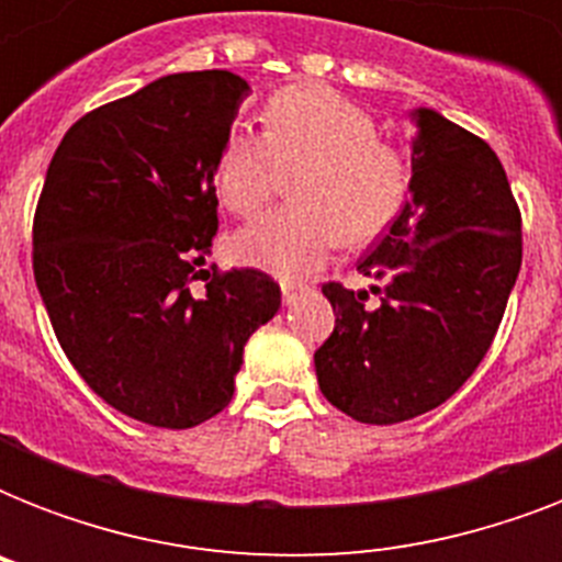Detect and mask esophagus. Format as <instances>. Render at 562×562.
<instances>
[{"label": "esophagus", "instance_id": "esophagus-1", "mask_svg": "<svg viewBox=\"0 0 562 562\" xmlns=\"http://www.w3.org/2000/svg\"><path fill=\"white\" fill-rule=\"evenodd\" d=\"M280 285H282V303H285V306H291V303L297 300L300 285H294V282H289V280H282Z\"/></svg>", "mask_w": 562, "mask_h": 562}]
</instances>
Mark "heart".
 <instances>
[{
  "instance_id": "heart-1",
  "label": "heart",
  "mask_w": 562,
  "mask_h": 562,
  "mask_svg": "<svg viewBox=\"0 0 562 562\" xmlns=\"http://www.w3.org/2000/svg\"><path fill=\"white\" fill-rule=\"evenodd\" d=\"M265 134L233 127L215 157V192L236 215H256L291 183L289 210L247 224L233 238L241 265L303 277L324 265L341 238L368 245L405 210L411 160L379 136L368 110L326 87L273 92Z\"/></svg>"
}]
</instances>
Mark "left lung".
<instances>
[{
    "mask_svg": "<svg viewBox=\"0 0 562 562\" xmlns=\"http://www.w3.org/2000/svg\"><path fill=\"white\" fill-rule=\"evenodd\" d=\"M411 201L359 271L368 291L326 282L333 335L317 384L347 417L393 426L443 405L481 359L522 265V215L496 151L435 110H414Z\"/></svg>",
    "mask_w": 562,
    "mask_h": 562,
    "instance_id": "left-lung-1",
    "label": "left lung"
}]
</instances>
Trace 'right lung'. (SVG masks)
Masks as SVG:
<instances>
[{
	"label": "right lung",
	"instance_id": "right-lung-1",
	"mask_svg": "<svg viewBox=\"0 0 562 562\" xmlns=\"http://www.w3.org/2000/svg\"><path fill=\"white\" fill-rule=\"evenodd\" d=\"M247 90L203 69L101 104L66 131L40 192L34 280L57 341L101 400L148 426L227 408L247 338L280 308L265 271L203 268L215 157Z\"/></svg>",
	"mask_w": 562,
	"mask_h": 562
}]
</instances>
